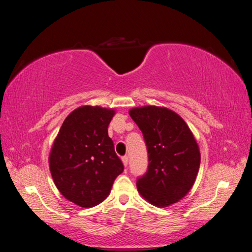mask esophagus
<instances>
[{"instance_id":"34e87169","label":"esophagus","mask_w":252,"mask_h":252,"mask_svg":"<svg viewBox=\"0 0 252 252\" xmlns=\"http://www.w3.org/2000/svg\"><path fill=\"white\" fill-rule=\"evenodd\" d=\"M122 161H123V164H124V166H125V167H127V165H128V162H129V158H128V157H127V156L122 157Z\"/></svg>"}]
</instances>
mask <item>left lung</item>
<instances>
[{"instance_id":"8db88e82","label":"left lung","mask_w":252,"mask_h":252,"mask_svg":"<svg viewBox=\"0 0 252 252\" xmlns=\"http://www.w3.org/2000/svg\"><path fill=\"white\" fill-rule=\"evenodd\" d=\"M143 133L148 152L147 170L136 180L139 192L157 207L177 203L191 189L201 155L192 132L179 114L145 106L129 111Z\"/></svg>"}]
</instances>
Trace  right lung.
<instances>
[{
    "mask_svg": "<svg viewBox=\"0 0 252 252\" xmlns=\"http://www.w3.org/2000/svg\"><path fill=\"white\" fill-rule=\"evenodd\" d=\"M114 111L83 106L72 111L61 127L49 157L52 179L67 200L94 207L110 192L124 165L108 136Z\"/></svg>",
    "mask_w": 252,
    "mask_h": 252,
    "instance_id": "right-lung-1",
    "label": "right lung"
}]
</instances>
